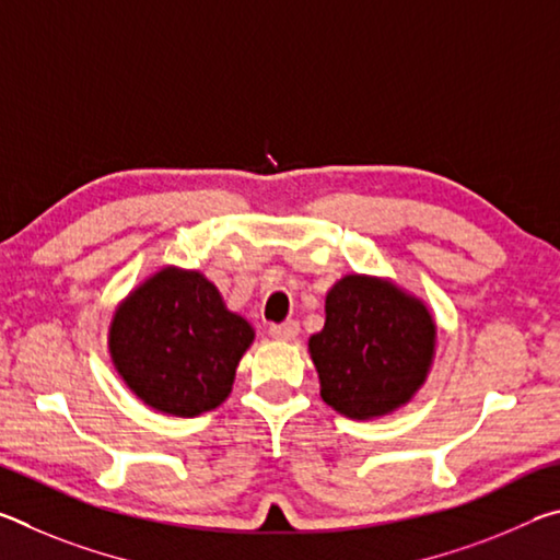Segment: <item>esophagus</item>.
Returning <instances> with one entry per match:
<instances>
[{
    "label": "esophagus",
    "instance_id": "obj_1",
    "mask_svg": "<svg viewBox=\"0 0 560 560\" xmlns=\"http://www.w3.org/2000/svg\"><path fill=\"white\" fill-rule=\"evenodd\" d=\"M269 336L277 340H293L299 336V324L296 320H283V324L269 326Z\"/></svg>",
    "mask_w": 560,
    "mask_h": 560
}]
</instances>
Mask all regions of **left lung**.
Segmentation results:
<instances>
[{"label": "left lung", "mask_w": 560, "mask_h": 560, "mask_svg": "<svg viewBox=\"0 0 560 560\" xmlns=\"http://www.w3.org/2000/svg\"><path fill=\"white\" fill-rule=\"evenodd\" d=\"M438 324L390 279L348 273L326 293L324 330L308 338L320 397L350 420L400 410L428 381Z\"/></svg>", "instance_id": "1"}]
</instances>
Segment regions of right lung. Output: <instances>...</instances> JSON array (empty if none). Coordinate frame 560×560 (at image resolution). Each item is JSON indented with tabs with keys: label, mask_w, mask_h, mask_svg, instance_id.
Wrapping results in <instances>:
<instances>
[{
	"label": "right lung",
	"mask_w": 560,
	"mask_h": 560,
	"mask_svg": "<svg viewBox=\"0 0 560 560\" xmlns=\"http://www.w3.org/2000/svg\"><path fill=\"white\" fill-rule=\"evenodd\" d=\"M254 343L246 318L224 306L200 271L163 267L113 311V368L148 407L197 417L232 393L236 365Z\"/></svg>",
	"instance_id": "add662e5"
}]
</instances>
